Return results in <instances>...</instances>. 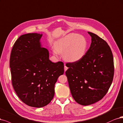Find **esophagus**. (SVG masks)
<instances>
[{
  "label": "esophagus",
  "instance_id": "esophagus-1",
  "mask_svg": "<svg viewBox=\"0 0 123 123\" xmlns=\"http://www.w3.org/2000/svg\"><path fill=\"white\" fill-rule=\"evenodd\" d=\"M67 69H68V67H67L65 65H65H64V71H65H65H66Z\"/></svg>",
  "mask_w": 123,
  "mask_h": 123
}]
</instances>
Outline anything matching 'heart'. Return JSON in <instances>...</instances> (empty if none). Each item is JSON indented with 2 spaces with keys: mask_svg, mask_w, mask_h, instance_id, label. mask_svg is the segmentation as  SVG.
<instances>
[{
  "mask_svg": "<svg viewBox=\"0 0 123 123\" xmlns=\"http://www.w3.org/2000/svg\"><path fill=\"white\" fill-rule=\"evenodd\" d=\"M88 43L85 37L76 33H70L59 39L55 43L54 53H63L66 61L76 62L84 57Z\"/></svg>",
  "mask_w": 123,
  "mask_h": 123,
  "instance_id": "obj_1",
  "label": "heart"
}]
</instances>
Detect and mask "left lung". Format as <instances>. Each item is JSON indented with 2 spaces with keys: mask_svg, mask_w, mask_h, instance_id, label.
Wrapping results in <instances>:
<instances>
[{
  "mask_svg": "<svg viewBox=\"0 0 123 123\" xmlns=\"http://www.w3.org/2000/svg\"><path fill=\"white\" fill-rule=\"evenodd\" d=\"M88 50L81 60L66 64L65 74L71 93L78 104L87 106L101 100L107 92L114 76L113 57L109 46L94 33Z\"/></svg>",
  "mask_w": 123,
  "mask_h": 123,
  "instance_id": "8db88e82",
  "label": "left lung"
}]
</instances>
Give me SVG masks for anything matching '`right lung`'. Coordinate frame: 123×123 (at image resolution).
Here are the masks:
<instances>
[{"label":"right lung","instance_id":"1","mask_svg":"<svg viewBox=\"0 0 123 123\" xmlns=\"http://www.w3.org/2000/svg\"><path fill=\"white\" fill-rule=\"evenodd\" d=\"M42 34L22 35L11 51L12 83L18 97L27 105L40 108L49 104L55 94V84L64 74V64L53 63L49 52L42 47Z\"/></svg>","mask_w":123,"mask_h":123}]
</instances>
